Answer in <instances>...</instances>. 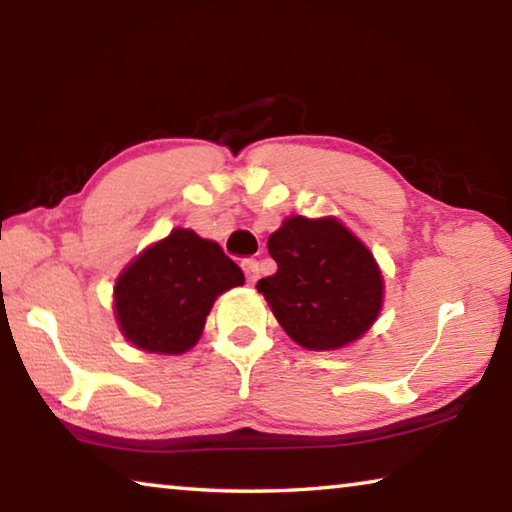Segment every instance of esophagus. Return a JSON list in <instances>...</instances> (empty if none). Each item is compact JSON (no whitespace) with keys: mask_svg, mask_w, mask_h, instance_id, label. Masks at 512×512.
Wrapping results in <instances>:
<instances>
[{"mask_svg":"<svg viewBox=\"0 0 512 512\" xmlns=\"http://www.w3.org/2000/svg\"><path fill=\"white\" fill-rule=\"evenodd\" d=\"M241 269H243V273H246L248 285H255L257 278H259V264L255 262V259H243Z\"/></svg>","mask_w":512,"mask_h":512,"instance_id":"obj_1","label":"esophagus"}]
</instances>
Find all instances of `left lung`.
Returning <instances> with one entry per match:
<instances>
[{"mask_svg": "<svg viewBox=\"0 0 512 512\" xmlns=\"http://www.w3.org/2000/svg\"><path fill=\"white\" fill-rule=\"evenodd\" d=\"M278 271L257 282L287 335L312 351L339 348L371 328L383 303L376 259L335 218L291 216L269 237Z\"/></svg>", "mask_w": 512, "mask_h": 512, "instance_id": "1", "label": "left lung"}]
</instances>
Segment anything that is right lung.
Returning a JSON list of instances; mask_svg holds the SVG:
<instances>
[{
    "instance_id": "add662e5",
    "label": "right lung",
    "mask_w": 512,
    "mask_h": 512,
    "mask_svg": "<svg viewBox=\"0 0 512 512\" xmlns=\"http://www.w3.org/2000/svg\"><path fill=\"white\" fill-rule=\"evenodd\" d=\"M239 285L243 273L218 243L173 230L118 278L120 330L143 351L184 353L200 339L216 296Z\"/></svg>"
}]
</instances>
